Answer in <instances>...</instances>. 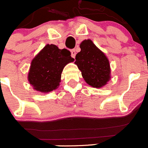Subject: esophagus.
Returning a JSON list of instances; mask_svg holds the SVG:
<instances>
[{
	"label": "esophagus",
	"mask_w": 148,
	"mask_h": 148,
	"mask_svg": "<svg viewBox=\"0 0 148 148\" xmlns=\"http://www.w3.org/2000/svg\"><path fill=\"white\" fill-rule=\"evenodd\" d=\"M75 55H76V53H75V49H72L71 50V56L73 58H75Z\"/></svg>",
	"instance_id": "1"
}]
</instances>
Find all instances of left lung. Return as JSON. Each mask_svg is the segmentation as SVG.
Segmentation results:
<instances>
[{
	"mask_svg": "<svg viewBox=\"0 0 148 148\" xmlns=\"http://www.w3.org/2000/svg\"><path fill=\"white\" fill-rule=\"evenodd\" d=\"M80 48L81 51L75 56V64L86 83L92 87L101 88L111 78L108 57L90 39L84 40Z\"/></svg>",
	"mask_w": 148,
	"mask_h": 148,
	"instance_id": "left-lung-1",
	"label": "left lung"
}]
</instances>
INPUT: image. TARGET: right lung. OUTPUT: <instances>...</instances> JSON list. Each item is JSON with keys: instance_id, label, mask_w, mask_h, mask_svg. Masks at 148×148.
Instances as JSON below:
<instances>
[{"instance_id": "add662e5", "label": "right lung", "mask_w": 148, "mask_h": 148, "mask_svg": "<svg viewBox=\"0 0 148 148\" xmlns=\"http://www.w3.org/2000/svg\"><path fill=\"white\" fill-rule=\"evenodd\" d=\"M70 55L67 49L47 44L32 60L30 65L28 81L34 90L47 93L58 88L64 66L74 61Z\"/></svg>"}]
</instances>
